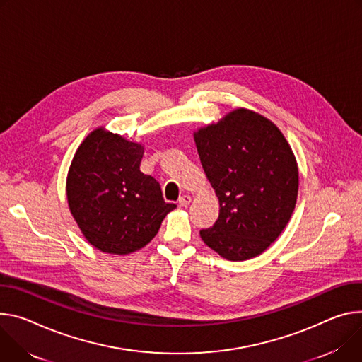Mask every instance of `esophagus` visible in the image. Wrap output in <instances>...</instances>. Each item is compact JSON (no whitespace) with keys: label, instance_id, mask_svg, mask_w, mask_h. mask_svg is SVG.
<instances>
[{"label":"esophagus","instance_id":"34e87169","mask_svg":"<svg viewBox=\"0 0 362 362\" xmlns=\"http://www.w3.org/2000/svg\"><path fill=\"white\" fill-rule=\"evenodd\" d=\"M190 202H192V198L189 194H183L179 198V206H182V208H186Z\"/></svg>","mask_w":362,"mask_h":362}]
</instances>
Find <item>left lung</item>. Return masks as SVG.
<instances>
[{
    "label": "left lung",
    "mask_w": 362,
    "mask_h": 362,
    "mask_svg": "<svg viewBox=\"0 0 362 362\" xmlns=\"http://www.w3.org/2000/svg\"><path fill=\"white\" fill-rule=\"evenodd\" d=\"M194 141L219 199V216L201 238L231 261L261 254L281 234L298 198V163L287 140L272 121L240 108L201 128Z\"/></svg>",
    "instance_id": "1"
}]
</instances>
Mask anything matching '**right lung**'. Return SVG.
<instances>
[{
	"label": "right lung",
	"mask_w": 362,
	"mask_h": 362,
	"mask_svg": "<svg viewBox=\"0 0 362 362\" xmlns=\"http://www.w3.org/2000/svg\"><path fill=\"white\" fill-rule=\"evenodd\" d=\"M144 148L98 128L72 160L66 193L85 238L110 254L147 245L175 204L163 199L160 183L140 170Z\"/></svg>",
	"instance_id": "1"
}]
</instances>
